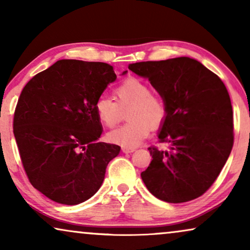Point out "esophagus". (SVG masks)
Wrapping results in <instances>:
<instances>
[{
    "label": "esophagus",
    "mask_w": 250,
    "mask_h": 250,
    "mask_svg": "<svg viewBox=\"0 0 250 250\" xmlns=\"http://www.w3.org/2000/svg\"><path fill=\"white\" fill-rule=\"evenodd\" d=\"M122 150H123V152H125V153H131V152L135 151V148H131V146H123Z\"/></svg>",
    "instance_id": "34e87169"
}]
</instances>
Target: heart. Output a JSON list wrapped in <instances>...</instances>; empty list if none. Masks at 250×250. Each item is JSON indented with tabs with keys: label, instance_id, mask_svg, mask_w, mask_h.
I'll list each match as a JSON object with an SVG mask.
<instances>
[{
	"label": "heart",
	"instance_id": "obj_1",
	"mask_svg": "<svg viewBox=\"0 0 250 250\" xmlns=\"http://www.w3.org/2000/svg\"><path fill=\"white\" fill-rule=\"evenodd\" d=\"M116 101L107 97L97 99L95 115L105 127H114L122 118V109L131 107L127 111L128 123L108 133L109 141L123 146H139L151 127H158L165 121L167 108L158 95L139 78H127L115 88Z\"/></svg>",
	"mask_w": 250,
	"mask_h": 250
}]
</instances>
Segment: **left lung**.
I'll return each mask as SVG.
<instances>
[{
	"label": "left lung",
	"instance_id": "obj_1",
	"mask_svg": "<svg viewBox=\"0 0 250 250\" xmlns=\"http://www.w3.org/2000/svg\"><path fill=\"white\" fill-rule=\"evenodd\" d=\"M128 69L148 78L167 108L159 142L149 148L152 160L141 173L146 189L166 203H186L211 187L233 146V112L221 78L188 57L131 63Z\"/></svg>",
	"mask_w": 250,
	"mask_h": 250
}]
</instances>
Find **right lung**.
Wrapping results in <instances>:
<instances>
[{
    "label": "right lung",
    "instance_id": "right-lung-1",
    "mask_svg": "<svg viewBox=\"0 0 250 250\" xmlns=\"http://www.w3.org/2000/svg\"><path fill=\"white\" fill-rule=\"evenodd\" d=\"M116 78L108 63L63 59L21 91L13 134L29 182L49 199L77 205L100 189L121 146L98 142L104 129L94 104Z\"/></svg>",
    "mask_w": 250,
    "mask_h": 250
}]
</instances>
